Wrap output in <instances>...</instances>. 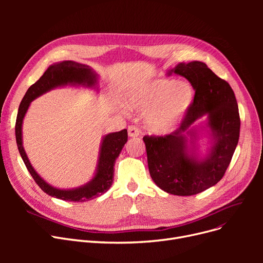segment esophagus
I'll use <instances>...</instances> for the list:
<instances>
[{
	"instance_id": "34e87169",
	"label": "esophagus",
	"mask_w": 263,
	"mask_h": 263,
	"mask_svg": "<svg viewBox=\"0 0 263 263\" xmlns=\"http://www.w3.org/2000/svg\"><path fill=\"white\" fill-rule=\"evenodd\" d=\"M128 134H129L130 137H136V136L140 135V130L136 126H133V124H131V126L128 127Z\"/></svg>"
}]
</instances>
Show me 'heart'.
Segmentation results:
<instances>
[{"mask_svg": "<svg viewBox=\"0 0 263 263\" xmlns=\"http://www.w3.org/2000/svg\"><path fill=\"white\" fill-rule=\"evenodd\" d=\"M195 91L187 82L158 79L131 88L124 95L127 106L148 110L145 118L147 129L155 134L172 131L193 104Z\"/></svg>", "mask_w": 263, "mask_h": 263, "instance_id": "heart-1", "label": "heart"}]
</instances>
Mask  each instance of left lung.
<instances>
[{
    "label": "left lung",
    "instance_id": "1",
    "mask_svg": "<svg viewBox=\"0 0 263 263\" xmlns=\"http://www.w3.org/2000/svg\"><path fill=\"white\" fill-rule=\"evenodd\" d=\"M175 72L184 77L195 89V98L180 127L164 135H145L149 173L163 191L178 196H191L215 185L225 175L240 136V115L236 96L228 83L218 78L202 62L178 64ZM203 115L214 145L209 156L199 160L189 148L185 134L195 137L191 124ZM192 144L194 142H191Z\"/></svg>",
    "mask_w": 263,
    "mask_h": 263
}]
</instances>
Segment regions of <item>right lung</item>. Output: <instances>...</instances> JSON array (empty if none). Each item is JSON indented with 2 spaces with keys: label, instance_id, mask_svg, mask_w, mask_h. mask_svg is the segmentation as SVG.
Masks as SVG:
<instances>
[{
  "label": "right lung",
  "instance_id": "right-lung-1",
  "mask_svg": "<svg viewBox=\"0 0 263 263\" xmlns=\"http://www.w3.org/2000/svg\"><path fill=\"white\" fill-rule=\"evenodd\" d=\"M97 83V74L91 69L80 63L72 61H64L59 64L51 65L40 79L27 89L19 105L16 120V141L20 156L27 171L38 184L48 195L66 201H87L98 197L110 187L114 180V165L121 149L128 141L127 129L118 132L109 133L103 137L101 144L98 167L95 177L85 185L72 190H60L48 184L33 168L25 150L22 146V122L30 103L39 97L55 87L65 85H83L92 87Z\"/></svg>",
  "mask_w": 263,
  "mask_h": 263
}]
</instances>
